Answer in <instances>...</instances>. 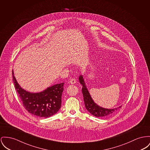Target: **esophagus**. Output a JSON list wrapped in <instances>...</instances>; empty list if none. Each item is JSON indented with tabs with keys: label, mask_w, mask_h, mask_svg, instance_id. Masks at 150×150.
Masks as SVG:
<instances>
[{
	"label": "esophagus",
	"mask_w": 150,
	"mask_h": 150,
	"mask_svg": "<svg viewBox=\"0 0 150 150\" xmlns=\"http://www.w3.org/2000/svg\"><path fill=\"white\" fill-rule=\"evenodd\" d=\"M76 82V80L74 78L71 79V80H70V83L71 84H74Z\"/></svg>",
	"instance_id": "34e87169"
}]
</instances>
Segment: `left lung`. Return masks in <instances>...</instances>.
Returning a JSON list of instances; mask_svg holds the SVG:
<instances>
[{
    "label": "left lung",
    "mask_w": 150,
    "mask_h": 150,
    "mask_svg": "<svg viewBox=\"0 0 150 150\" xmlns=\"http://www.w3.org/2000/svg\"><path fill=\"white\" fill-rule=\"evenodd\" d=\"M79 80L81 84H82V92L83 94L85 108L89 112H90V114H91L94 116L97 117H108L121 108V106H120L115 109H108L100 107L92 100L90 94L85 86L83 77L82 76H80Z\"/></svg>",
    "instance_id": "left-lung-1"
}]
</instances>
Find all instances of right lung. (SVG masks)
Returning <instances> with one entry per match:
<instances>
[{
	"label": "right lung",
	"instance_id": "obj_1",
	"mask_svg": "<svg viewBox=\"0 0 150 150\" xmlns=\"http://www.w3.org/2000/svg\"><path fill=\"white\" fill-rule=\"evenodd\" d=\"M15 88L19 94L23 106L30 113L42 118H48L55 114L61 106V96L64 90V82L54 85L46 90L32 93L20 86L12 72Z\"/></svg>",
	"mask_w": 150,
	"mask_h": 150
}]
</instances>
